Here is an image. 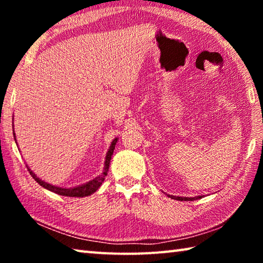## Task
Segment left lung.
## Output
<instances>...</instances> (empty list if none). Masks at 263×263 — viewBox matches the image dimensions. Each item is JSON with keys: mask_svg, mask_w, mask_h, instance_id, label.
<instances>
[{"mask_svg": "<svg viewBox=\"0 0 263 263\" xmlns=\"http://www.w3.org/2000/svg\"><path fill=\"white\" fill-rule=\"evenodd\" d=\"M171 197L177 199V201H194V199L201 198V196H198V197H179V196H171Z\"/></svg>", "mask_w": 263, "mask_h": 263, "instance_id": "obj_1", "label": "left lung"}]
</instances>
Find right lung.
Masks as SVG:
<instances>
[{"mask_svg":"<svg viewBox=\"0 0 263 263\" xmlns=\"http://www.w3.org/2000/svg\"><path fill=\"white\" fill-rule=\"evenodd\" d=\"M14 137H15V132H14ZM116 142H117V138H116V139L112 141V144H111L110 148L108 151V153H106L105 166H104V171H103V173H102V175L97 176L96 179L91 180L90 182H88V183H86V184L77 186V188L66 189V188H60V186H54V185H52V184H48V183H46V182H44L41 179H38V177L33 174V172L31 171V169H29V167H26V168H28L30 175L33 177L34 181L38 182V183L41 184L42 186H44V188H46L48 190L53 191V193H55L58 195H61V196H69V197H84V196H89V195L94 194L95 191L100 188V185L102 184V182L104 181V177L106 176V174H108L111 155H112V153H114Z\"/></svg>","mask_w":263,"mask_h":263,"instance_id":"right-lung-1","label":"right lung"}]
</instances>
